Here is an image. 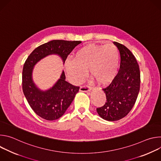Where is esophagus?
I'll return each mask as SVG.
<instances>
[{
  "mask_svg": "<svg viewBox=\"0 0 161 161\" xmlns=\"http://www.w3.org/2000/svg\"><path fill=\"white\" fill-rule=\"evenodd\" d=\"M91 88L88 86H82L80 87V92H90L91 90Z\"/></svg>",
  "mask_w": 161,
  "mask_h": 161,
  "instance_id": "34e87169",
  "label": "esophagus"
}]
</instances>
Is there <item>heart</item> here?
<instances>
[{"instance_id": "1", "label": "heart", "mask_w": 161, "mask_h": 161, "mask_svg": "<svg viewBox=\"0 0 161 161\" xmlns=\"http://www.w3.org/2000/svg\"><path fill=\"white\" fill-rule=\"evenodd\" d=\"M119 51L115 45L90 44L79 48L67 60L64 69L69 80L74 84L81 83L88 69L90 76L99 85H107L116 77L119 67Z\"/></svg>"}]
</instances>
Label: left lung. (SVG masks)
Wrapping results in <instances>:
<instances>
[{
    "label": "left lung",
    "instance_id": "left-lung-1",
    "mask_svg": "<svg viewBox=\"0 0 161 161\" xmlns=\"http://www.w3.org/2000/svg\"><path fill=\"white\" fill-rule=\"evenodd\" d=\"M114 44L120 52V69L111 84L103 89L106 103L97 108L99 115L107 121L125 117L134 106L140 88V71L135 57L124 45L117 42Z\"/></svg>",
    "mask_w": 161,
    "mask_h": 161
}]
</instances>
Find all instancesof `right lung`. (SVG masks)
<instances>
[{"label": "right lung", "instance_id": "1", "mask_svg": "<svg viewBox=\"0 0 161 161\" xmlns=\"http://www.w3.org/2000/svg\"><path fill=\"white\" fill-rule=\"evenodd\" d=\"M80 41L53 40L36 48L26 60L22 72V88L25 97L34 111L47 120L60 118L72 103L80 87L66 81L64 71L60 78L50 88L40 89L32 78L34 68L42 58L51 55L59 56L64 64L68 55Z\"/></svg>", "mask_w": 161, "mask_h": 161}]
</instances>
